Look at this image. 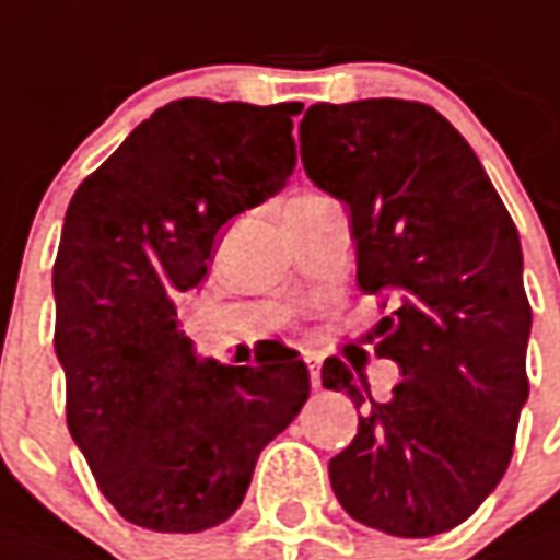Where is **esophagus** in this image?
Returning <instances> with one entry per match:
<instances>
[{"mask_svg": "<svg viewBox=\"0 0 560 560\" xmlns=\"http://www.w3.org/2000/svg\"><path fill=\"white\" fill-rule=\"evenodd\" d=\"M305 364H308V370H311V384H314V387H319V366H323V361H319L314 352H305Z\"/></svg>", "mask_w": 560, "mask_h": 560, "instance_id": "obj_1", "label": "esophagus"}]
</instances>
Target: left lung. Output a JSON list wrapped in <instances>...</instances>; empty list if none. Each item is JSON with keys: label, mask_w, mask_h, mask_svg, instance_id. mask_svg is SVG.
Here are the masks:
<instances>
[{"label": "left lung", "mask_w": 560, "mask_h": 560, "mask_svg": "<svg viewBox=\"0 0 560 560\" xmlns=\"http://www.w3.org/2000/svg\"><path fill=\"white\" fill-rule=\"evenodd\" d=\"M302 164L347 205L364 293L390 302L378 355L402 382L375 402L343 361L323 387L364 408L328 460L349 517L396 537L450 532L493 493L528 399L532 308L514 220L450 119L405 100L311 105Z\"/></svg>", "instance_id": "1"}]
</instances>
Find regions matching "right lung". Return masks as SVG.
I'll return each mask as SVG.
<instances>
[{
	"mask_svg": "<svg viewBox=\"0 0 560 560\" xmlns=\"http://www.w3.org/2000/svg\"><path fill=\"white\" fill-rule=\"evenodd\" d=\"M302 105L178 100L88 176L52 270L67 422L110 505L190 535L241 508L267 443L311 394L305 361L272 340L258 366L199 358L176 299L208 276L213 237L296 166Z\"/></svg>",
	"mask_w": 560,
	"mask_h": 560,
	"instance_id": "right-lung-1",
	"label": "right lung"
}]
</instances>
